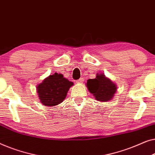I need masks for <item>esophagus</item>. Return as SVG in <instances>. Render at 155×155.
<instances>
[{
	"instance_id": "esophagus-1",
	"label": "esophagus",
	"mask_w": 155,
	"mask_h": 155,
	"mask_svg": "<svg viewBox=\"0 0 155 155\" xmlns=\"http://www.w3.org/2000/svg\"><path fill=\"white\" fill-rule=\"evenodd\" d=\"M83 81H84V79H83V78H79V79H78V80L76 81V82L78 83V84H81V83H83Z\"/></svg>"
}]
</instances>
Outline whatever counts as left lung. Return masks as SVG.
Here are the masks:
<instances>
[{"instance_id": "left-lung-1", "label": "left lung", "mask_w": 155, "mask_h": 155, "mask_svg": "<svg viewBox=\"0 0 155 155\" xmlns=\"http://www.w3.org/2000/svg\"><path fill=\"white\" fill-rule=\"evenodd\" d=\"M87 87L97 100L107 102L113 98L117 87L112 81L102 74H97L96 78L87 81Z\"/></svg>"}]
</instances>
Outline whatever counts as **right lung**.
<instances>
[{
  "instance_id": "right-lung-1",
  "label": "right lung",
  "mask_w": 155,
  "mask_h": 155,
  "mask_svg": "<svg viewBox=\"0 0 155 155\" xmlns=\"http://www.w3.org/2000/svg\"><path fill=\"white\" fill-rule=\"evenodd\" d=\"M72 85L62 74L50 75L37 87L39 99L45 106H55L63 102Z\"/></svg>"
}]
</instances>
